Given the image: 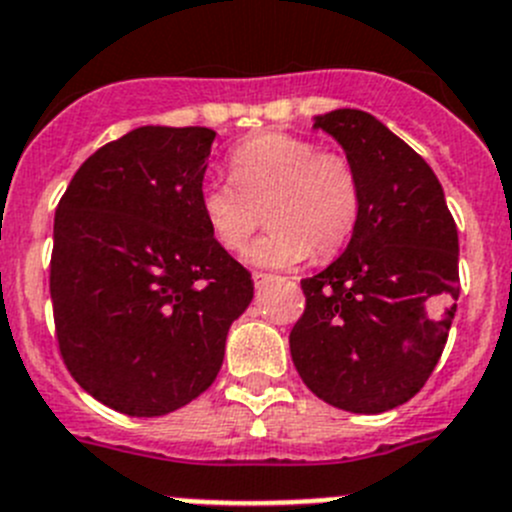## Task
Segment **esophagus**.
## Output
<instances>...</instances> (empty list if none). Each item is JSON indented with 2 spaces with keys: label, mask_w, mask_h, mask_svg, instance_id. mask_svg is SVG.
Masks as SVG:
<instances>
[{
  "label": "esophagus",
  "mask_w": 512,
  "mask_h": 512,
  "mask_svg": "<svg viewBox=\"0 0 512 512\" xmlns=\"http://www.w3.org/2000/svg\"><path fill=\"white\" fill-rule=\"evenodd\" d=\"M274 281V276L271 274H264V271H253V284H256V289H264L266 284H271Z\"/></svg>",
  "instance_id": "obj_1"
}]
</instances>
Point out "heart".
Wrapping results in <instances>:
<instances>
[{
    "mask_svg": "<svg viewBox=\"0 0 512 512\" xmlns=\"http://www.w3.org/2000/svg\"><path fill=\"white\" fill-rule=\"evenodd\" d=\"M231 182L200 187V215L225 251H238L261 223L271 231L246 251L261 269H289L332 256L350 241L360 213V185L345 154L312 139L269 131L243 142L228 159Z\"/></svg>",
    "mask_w": 512,
    "mask_h": 512,
    "instance_id": "1",
    "label": "heart"
}]
</instances>
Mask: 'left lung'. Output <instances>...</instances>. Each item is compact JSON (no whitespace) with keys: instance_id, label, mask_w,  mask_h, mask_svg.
Segmentation results:
<instances>
[{"instance_id":"8db88e82","label":"left lung","mask_w":512,"mask_h":512,"mask_svg":"<svg viewBox=\"0 0 512 512\" xmlns=\"http://www.w3.org/2000/svg\"><path fill=\"white\" fill-rule=\"evenodd\" d=\"M353 164L360 213L348 248L302 279L289 335L297 373L325 403L383 414L414 398L442 358L459 297L457 225L429 164L375 116H314Z\"/></svg>"}]
</instances>
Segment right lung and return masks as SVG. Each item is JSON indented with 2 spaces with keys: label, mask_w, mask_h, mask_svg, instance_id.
<instances>
[{
  "label": "right lung",
  "mask_w": 512,
  "mask_h": 512,
  "mask_svg": "<svg viewBox=\"0 0 512 512\" xmlns=\"http://www.w3.org/2000/svg\"><path fill=\"white\" fill-rule=\"evenodd\" d=\"M213 139L205 126H139L93 152L55 210L60 355L126 416H164L210 388L253 299L251 274L200 215Z\"/></svg>",
  "instance_id": "1"
}]
</instances>
